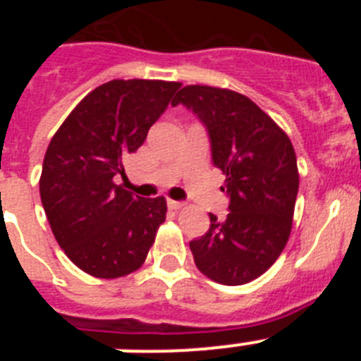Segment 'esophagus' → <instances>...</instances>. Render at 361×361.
Listing matches in <instances>:
<instances>
[{
    "mask_svg": "<svg viewBox=\"0 0 361 361\" xmlns=\"http://www.w3.org/2000/svg\"><path fill=\"white\" fill-rule=\"evenodd\" d=\"M168 206L171 209H180L184 206V202H180V200H168Z\"/></svg>",
    "mask_w": 361,
    "mask_h": 361,
    "instance_id": "obj_1",
    "label": "esophagus"
}]
</instances>
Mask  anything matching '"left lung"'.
Segmentation results:
<instances>
[{
	"instance_id": "left-lung-1",
	"label": "left lung",
	"mask_w": 361,
	"mask_h": 361,
	"mask_svg": "<svg viewBox=\"0 0 361 361\" xmlns=\"http://www.w3.org/2000/svg\"><path fill=\"white\" fill-rule=\"evenodd\" d=\"M184 104L206 126L213 164L226 175L224 220L209 213V229L190 250L199 271L224 286L266 273L291 235L298 168L289 137L250 97L215 86H184Z\"/></svg>"
}]
</instances>
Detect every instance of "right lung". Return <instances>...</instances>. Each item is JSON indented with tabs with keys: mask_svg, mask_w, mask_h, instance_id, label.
Segmentation results:
<instances>
[{
	"mask_svg": "<svg viewBox=\"0 0 361 361\" xmlns=\"http://www.w3.org/2000/svg\"><path fill=\"white\" fill-rule=\"evenodd\" d=\"M180 82L114 79L82 99L44 153L39 193L54 237L79 269L119 279L145 264L166 219L164 197L142 199L116 178Z\"/></svg>",
	"mask_w": 361,
	"mask_h": 361,
	"instance_id": "add662e5",
	"label": "right lung"
}]
</instances>
